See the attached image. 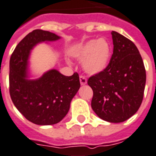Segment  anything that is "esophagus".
Returning <instances> with one entry per match:
<instances>
[{"mask_svg":"<svg viewBox=\"0 0 156 156\" xmlns=\"http://www.w3.org/2000/svg\"><path fill=\"white\" fill-rule=\"evenodd\" d=\"M79 79H80V83L81 85H86L87 84V78H85L84 76H80V78H79Z\"/></svg>","mask_w":156,"mask_h":156,"instance_id":"34e87169","label":"esophagus"}]
</instances>
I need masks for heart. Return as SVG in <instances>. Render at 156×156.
<instances>
[{
    "label": "heart",
    "mask_w": 156,
    "mask_h": 156,
    "mask_svg": "<svg viewBox=\"0 0 156 156\" xmlns=\"http://www.w3.org/2000/svg\"><path fill=\"white\" fill-rule=\"evenodd\" d=\"M73 55L78 60H84L83 68L87 74H99L109 65L111 57V45L104 38L93 39L78 46Z\"/></svg>",
    "instance_id": "b5f03b06"
}]
</instances>
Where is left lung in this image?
Listing matches in <instances>:
<instances>
[{
	"mask_svg": "<svg viewBox=\"0 0 156 156\" xmlns=\"http://www.w3.org/2000/svg\"><path fill=\"white\" fill-rule=\"evenodd\" d=\"M113 54L104 71L90 77L93 90L91 107L98 117L122 122L135 115L144 98L146 70L136 45L112 31Z\"/></svg>",
	"mask_w": 156,
	"mask_h": 156,
	"instance_id": "left-lung-1",
	"label": "left lung"
}]
</instances>
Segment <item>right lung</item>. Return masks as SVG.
I'll return each mask as SVG.
<instances>
[{
  "mask_svg": "<svg viewBox=\"0 0 156 156\" xmlns=\"http://www.w3.org/2000/svg\"><path fill=\"white\" fill-rule=\"evenodd\" d=\"M55 34L35 30L18 43L9 61V94L16 109L37 125H53L68 113L72 98L80 88L78 73L65 76L51 69L36 80L27 79L30 50L37 43L56 41Z\"/></svg>",
  "mask_w": 156,
  "mask_h": 156,
  "instance_id": "add662e5",
  "label": "right lung"
}]
</instances>
